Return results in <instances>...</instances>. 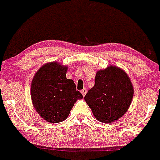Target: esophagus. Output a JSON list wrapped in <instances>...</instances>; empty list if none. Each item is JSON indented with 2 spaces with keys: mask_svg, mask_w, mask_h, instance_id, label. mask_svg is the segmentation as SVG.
<instances>
[{
  "mask_svg": "<svg viewBox=\"0 0 160 160\" xmlns=\"http://www.w3.org/2000/svg\"><path fill=\"white\" fill-rule=\"evenodd\" d=\"M81 93L83 94V96H85V94L87 93V89H86V88H84V89H83L81 90Z\"/></svg>",
  "mask_w": 160,
  "mask_h": 160,
  "instance_id": "34e87169",
  "label": "esophagus"
}]
</instances>
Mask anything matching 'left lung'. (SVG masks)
<instances>
[{"instance_id":"obj_1","label":"left lung","mask_w":160,"mask_h":160,"mask_svg":"<svg viewBox=\"0 0 160 160\" xmlns=\"http://www.w3.org/2000/svg\"><path fill=\"white\" fill-rule=\"evenodd\" d=\"M133 94L132 83L126 72L109 66L97 72L94 86L88 90L84 100L99 122L111 123L126 113Z\"/></svg>"}]
</instances>
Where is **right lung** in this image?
Returning <instances> with one entry per match:
<instances>
[{"label": "right lung", "mask_w": 160, "mask_h": 160, "mask_svg": "<svg viewBox=\"0 0 160 160\" xmlns=\"http://www.w3.org/2000/svg\"><path fill=\"white\" fill-rule=\"evenodd\" d=\"M68 67L57 62L46 63L34 76L31 97L38 114L50 123L67 118L70 110L83 95L76 89L73 80L66 77Z\"/></svg>", "instance_id": "obj_1"}]
</instances>
